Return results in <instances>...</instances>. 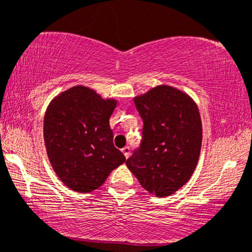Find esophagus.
<instances>
[{
  "label": "esophagus",
  "mask_w": 252,
  "mask_h": 252,
  "mask_svg": "<svg viewBox=\"0 0 252 252\" xmlns=\"http://www.w3.org/2000/svg\"><path fill=\"white\" fill-rule=\"evenodd\" d=\"M121 151H123L124 156H125L126 158H128V157H129V154H131V149H129L128 146H125V148H124L123 150H121Z\"/></svg>",
  "instance_id": "obj_1"
}]
</instances>
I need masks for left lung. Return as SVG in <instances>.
I'll use <instances>...</instances> for the list:
<instances>
[{
    "mask_svg": "<svg viewBox=\"0 0 252 252\" xmlns=\"http://www.w3.org/2000/svg\"><path fill=\"white\" fill-rule=\"evenodd\" d=\"M143 119V140L126 165L141 187L157 197L182 188L199 162L202 124L187 93L160 84L134 97Z\"/></svg>",
    "mask_w": 252,
    "mask_h": 252,
    "instance_id": "1",
    "label": "left lung"
}]
</instances>
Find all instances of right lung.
I'll list each match as a JSON object with an SVG mask.
<instances>
[{
	"mask_svg": "<svg viewBox=\"0 0 252 252\" xmlns=\"http://www.w3.org/2000/svg\"><path fill=\"white\" fill-rule=\"evenodd\" d=\"M118 104L95 90L75 86L51 101L44 117L47 157L59 180L77 193H90L126 160L113 144L109 118Z\"/></svg>",
	"mask_w": 252,
	"mask_h": 252,
	"instance_id": "add662e5",
	"label": "right lung"
}]
</instances>
